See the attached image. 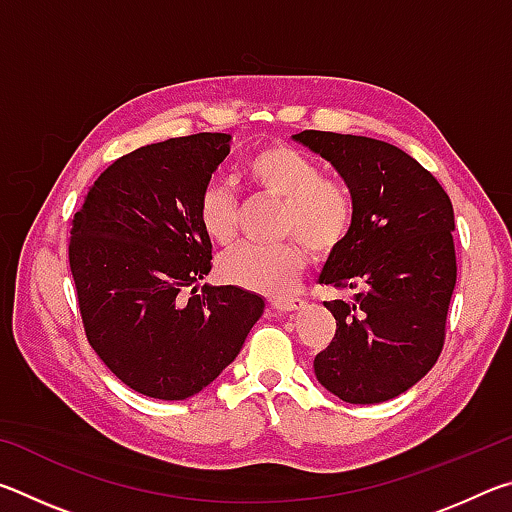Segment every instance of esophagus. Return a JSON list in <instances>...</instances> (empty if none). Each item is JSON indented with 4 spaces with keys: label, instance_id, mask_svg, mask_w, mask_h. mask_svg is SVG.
I'll return each instance as SVG.
<instances>
[{
    "label": "esophagus",
    "instance_id": "34e87169",
    "mask_svg": "<svg viewBox=\"0 0 512 512\" xmlns=\"http://www.w3.org/2000/svg\"><path fill=\"white\" fill-rule=\"evenodd\" d=\"M271 307L277 309V311H298V309L305 307V300L296 298V296H291V298H273L271 300Z\"/></svg>",
    "mask_w": 512,
    "mask_h": 512
}]
</instances>
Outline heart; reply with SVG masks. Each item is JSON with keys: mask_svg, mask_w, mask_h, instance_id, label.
I'll use <instances>...</instances> for the list:
<instances>
[{"mask_svg": "<svg viewBox=\"0 0 512 512\" xmlns=\"http://www.w3.org/2000/svg\"><path fill=\"white\" fill-rule=\"evenodd\" d=\"M241 176L257 192L280 198L275 235L291 239L230 250L219 259V275L235 287L277 296L291 287L307 264V248L301 241L314 253H332L348 239L357 205L343 180L323 176L314 155L284 142L250 153ZM196 219L212 244L230 246L235 241L237 198L228 183L207 180L196 198Z\"/></svg>", "mask_w": 512, "mask_h": 512, "instance_id": "b5f03b06", "label": "heart"}]
</instances>
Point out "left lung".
I'll return each instance as SVG.
<instances>
[{
	"mask_svg": "<svg viewBox=\"0 0 512 512\" xmlns=\"http://www.w3.org/2000/svg\"><path fill=\"white\" fill-rule=\"evenodd\" d=\"M293 140L334 164L352 189L354 223L318 282L359 289L325 307L336 334L314 372L350 404L409 391L438 361L456 287L454 207L436 178L397 146L361 135L302 131Z\"/></svg>",
	"mask_w": 512,
	"mask_h": 512,
	"instance_id": "8db88e82",
	"label": "left lung"
}]
</instances>
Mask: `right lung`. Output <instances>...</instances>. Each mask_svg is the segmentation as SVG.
<instances>
[{
  "instance_id": "1",
  "label": "right lung",
  "mask_w": 512,
  "mask_h": 512,
  "mask_svg": "<svg viewBox=\"0 0 512 512\" xmlns=\"http://www.w3.org/2000/svg\"><path fill=\"white\" fill-rule=\"evenodd\" d=\"M228 153L225 133L142 146L94 180L72 219L69 268L85 336L128 388L155 400L201 393L264 314L262 298L232 284L198 291L212 241L196 198Z\"/></svg>"
}]
</instances>
